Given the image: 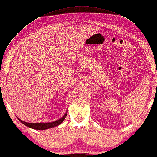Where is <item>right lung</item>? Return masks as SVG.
Returning <instances> with one entry per match:
<instances>
[{"mask_svg": "<svg viewBox=\"0 0 157 157\" xmlns=\"http://www.w3.org/2000/svg\"><path fill=\"white\" fill-rule=\"evenodd\" d=\"M67 114V110L65 115H63L61 118L57 119L56 121L48 122V123H28V122H25L22 121V120H21L19 118L18 119L23 123V124H24L25 126L29 127V128H30L32 129H38V130H44V129H48L50 128H55V127H56L61 124V123H62V122L65 120Z\"/></svg>", "mask_w": 157, "mask_h": 157, "instance_id": "obj_1", "label": "right lung"}]
</instances>
